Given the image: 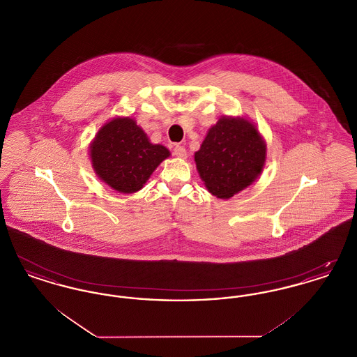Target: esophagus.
<instances>
[{"instance_id":"1","label":"esophagus","mask_w":357,"mask_h":357,"mask_svg":"<svg viewBox=\"0 0 357 357\" xmlns=\"http://www.w3.org/2000/svg\"><path fill=\"white\" fill-rule=\"evenodd\" d=\"M174 155H175V156H178V158H181V159H186V149H185L183 146H179V144H176V146L174 147Z\"/></svg>"}]
</instances>
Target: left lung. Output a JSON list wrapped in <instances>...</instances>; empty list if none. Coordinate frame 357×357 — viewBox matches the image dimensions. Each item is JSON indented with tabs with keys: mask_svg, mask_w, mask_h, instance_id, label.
Here are the masks:
<instances>
[{
	"mask_svg": "<svg viewBox=\"0 0 357 357\" xmlns=\"http://www.w3.org/2000/svg\"><path fill=\"white\" fill-rule=\"evenodd\" d=\"M194 159L208 192L229 199L262 172L266 143L252 121L222 116L208 130Z\"/></svg>",
	"mask_w": 357,
	"mask_h": 357,
	"instance_id": "obj_1",
	"label": "left lung"
}]
</instances>
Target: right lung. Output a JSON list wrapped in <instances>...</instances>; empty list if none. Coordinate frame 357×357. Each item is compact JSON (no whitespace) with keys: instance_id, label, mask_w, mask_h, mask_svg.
<instances>
[{"instance_id":"right-lung-1","label":"right lung","mask_w":357,"mask_h":357,"mask_svg":"<svg viewBox=\"0 0 357 357\" xmlns=\"http://www.w3.org/2000/svg\"><path fill=\"white\" fill-rule=\"evenodd\" d=\"M92 167L104 183L123 194L139 191L153 170L170 156L162 144H153L131 118L105 123L89 147Z\"/></svg>"}]
</instances>
